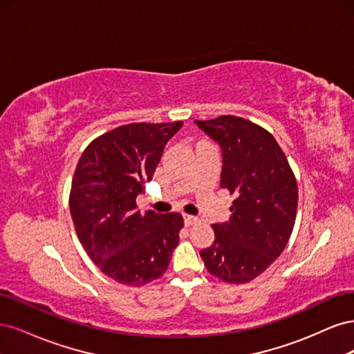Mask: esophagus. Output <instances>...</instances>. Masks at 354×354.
I'll return each mask as SVG.
<instances>
[{
  "mask_svg": "<svg viewBox=\"0 0 354 354\" xmlns=\"http://www.w3.org/2000/svg\"><path fill=\"white\" fill-rule=\"evenodd\" d=\"M196 223H198V217L185 214V224H186V226H194V224H196Z\"/></svg>",
  "mask_w": 354,
  "mask_h": 354,
  "instance_id": "34e87169",
  "label": "esophagus"
}]
</instances>
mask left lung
Returning a JSON list of instances; mask_svg holds the SVG:
<instances>
[{"label":"left lung","mask_w":354,"mask_h":354,"mask_svg":"<svg viewBox=\"0 0 354 354\" xmlns=\"http://www.w3.org/2000/svg\"><path fill=\"white\" fill-rule=\"evenodd\" d=\"M195 124L220 145V186L234 195L232 217L212 224L216 239L199 254L218 279L246 283L285 250L297 216V180L281 146L263 127L233 115Z\"/></svg>","instance_id":"left-lung-1"}]
</instances>
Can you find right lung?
<instances>
[{
  "instance_id": "obj_1",
  "label": "right lung",
  "mask_w": 354,
  "mask_h": 354,
  "mask_svg": "<svg viewBox=\"0 0 354 354\" xmlns=\"http://www.w3.org/2000/svg\"><path fill=\"white\" fill-rule=\"evenodd\" d=\"M181 125L118 127L94 138L75 169L69 208L78 239L93 263L122 285L143 286L162 276L178 243L181 214H142L136 199Z\"/></svg>"
}]
</instances>
